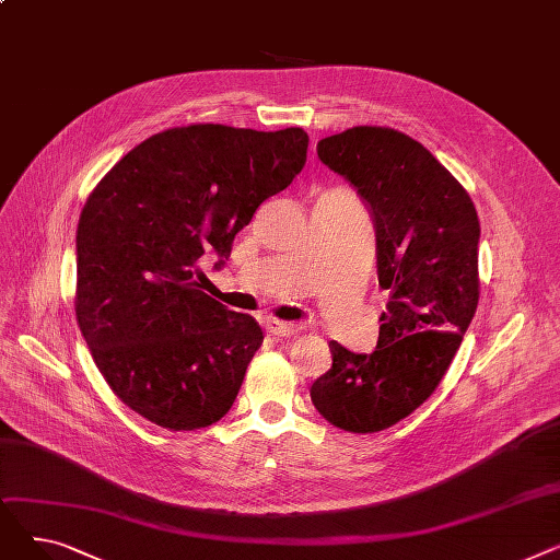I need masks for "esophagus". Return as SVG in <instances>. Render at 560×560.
Returning a JSON list of instances; mask_svg holds the SVG:
<instances>
[{
	"instance_id": "obj_1",
	"label": "esophagus",
	"mask_w": 560,
	"mask_h": 560,
	"mask_svg": "<svg viewBox=\"0 0 560 560\" xmlns=\"http://www.w3.org/2000/svg\"><path fill=\"white\" fill-rule=\"evenodd\" d=\"M265 329H268V334L275 336V338H290V336H295L300 331L298 325H288V322L275 319V317L268 319V325H265Z\"/></svg>"
}]
</instances>
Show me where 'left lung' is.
Segmentation results:
<instances>
[{
    "mask_svg": "<svg viewBox=\"0 0 560 560\" xmlns=\"http://www.w3.org/2000/svg\"><path fill=\"white\" fill-rule=\"evenodd\" d=\"M317 156L357 190L388 290L372 354L331 340L334 365L311 386L319 416L354 433L388 429L445 376L479 304V218L445 165L410 136L354 127L322 138Z\"/></svg>",
    "mask_w": 560,
    "mask_h": 560,
    "instance_id": "1",
    "label": "left lung"
}]
</instances>
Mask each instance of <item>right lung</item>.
Masks as SVG:
<instances>
[{
	"instance_id": "obj_1",
	"label": "right lung",
	"mask_w": 560,
	"mask_h": 560,
	"mask_svg": "<svg viewBox=\"0 0 560 560\" xmlns=\"http://www.w3.org/2000/svg\"><path fill=\"white\" fill-rule=\"evenodd\" d=\"M308 136L224 125L147 138L88 197L77 226V322L110 390L150 422L222 420L262 331L199 290L206 249L224 262L258 206L292 184Z\"/></svg>"
}]
</instances>
